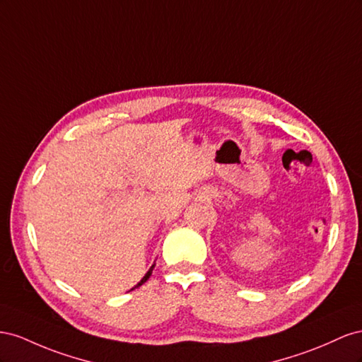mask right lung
<instances>
[{
    "instance_id": "add662e5",
    "label": "right lung",
    "mask_w": 362,
    "mask_h": 362,
    "mask_svg": "<svg viewBox=\"0 0 362 362\" xmlns=\"http://www.w3.org/2000/svg\"><path fill=\"white\" fill-rule=\"evenodd\" d=\"M153 268H154V265H151V268H150V270L147 272V274H146V276H144V277L141 279V282H139V284H138L136 286H141V285H142L144 282H147V279H148V277L151 276V272H153Z\"/></svg>"
}]
</instances>
